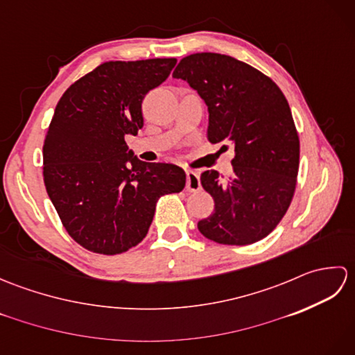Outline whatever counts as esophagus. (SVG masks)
Returning <instances> with one entry per match:
<instances>
[{
	"label": "esophagus",
	"instance_id": "obj_1",
	"mask_svg": "<svg viewBox=\"0 0 355 355\" xmlns=\"http://www.w3.org/2000/svg\"><path fill=\"white\" fill-rule=\"evenodd\" d=\"M186 189L189 192H197L201 189L200 175L193 171H186Z\"/></svg>",
	"mask_w": 355,
	"mask_h": 355
}]
</instances>
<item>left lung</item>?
Masks as SVG:
<instances>
[{
    "label": "left lung",
    "mask_w": 355,
    "mask_h": 355,
    "mask_svg": "<svg viewBox=\"0 0 355 355\" xmlns=\"http://www.w3.org/2000/svg\"><path fill=\"white\" fill-rule=\"evenodd\" d=\"M172 78L186 80L207 105L209 141L235 148L225 182L216 171L201 173L215 210L198 230L218 244L261 241L282 220L296 189L299 135L284 93L252 65L220 53L183 58Z\"/></svg>",
    "instance_id": "obj_1"
}]
</instances>
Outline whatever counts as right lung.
Instances as JSON below:
<instances>
[{"label":"right lung","mask_w":355,"mask_h":355,"mask_svg":"<svg viewBox=\"0 0 355 355\" xmlns=\"http://www.w3.org/2000/svg\"><path fill=\"white\" fill-rule=\"evenodd\" d=\"M175 64V58L103 62L56 105L42 148L44 184L65 230L89 252L119 254L137 245L158 198L184 189L182 168L141 162L125 141L141 130L145 96Z\"/></svg>","instance_id":"add662e5"}]
</instances>
